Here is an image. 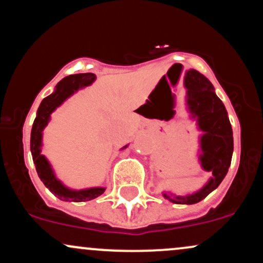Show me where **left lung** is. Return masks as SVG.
Here are the masks:
<instances>
[{
  "instance_id": "left-lung-1",
  "label": "left lung",
  "mask_w": 263,
  "mask_h": 263,
  "mask_svg": "<svg viewBox=\"0 0 263 263\" xmlns=\"http://www.w3.org/2000/svg\"><path fill=\"white\" fill-rule=\"evenodd\" d=\"M186 107L190 118L196 121L200 135L201 167L210 172L204 186L184 196L163 192V197L177 204H193L206 198L217 189L229 172L233 154V134L226 107L216 95L209 79L196 70H187L183 77Z\"/></svg>"
}]
</instances>
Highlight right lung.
I'll list each match as a JSON object with an SVG mask.
<instances>
[{"instance_id": "1", "label": "right lung", "mask_w": 263, "mask_h": 263, "mask_svg": "<svg viewBox=\"0 0 263 263\" xmlns=\"http://www.w3.org/2000/svg\"><path fill=\"white\" fill-rule=\"evenodd\" d=\"M95 80H96V74L93 73L71 74V76L62 79L57 83L54 91L52 92L50 96L42 100L41 105L37 109L36 118L33 121L32 131H31V154H32L36 171L43 184L62 201H91L102 195L106 190V187H91V189L83 190L68 189L57 178L50 161L41 154L43 129L50 122L52 112L57 107H60L66 100L70 99L72 95L76 93L79 89H82L91 85ZM127 146L128 145L122 147L121 149L126 148Z\"/></svg>"}]
</instances>
